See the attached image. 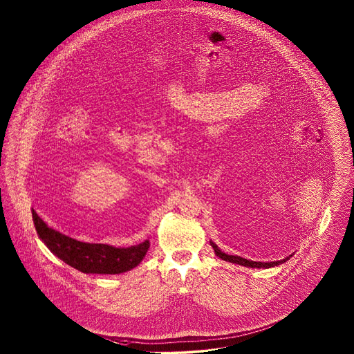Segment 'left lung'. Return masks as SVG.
Returning a JSON list of instances; mask_svg holds the SVG:
<instances>
[{
  "label": "left lung",
  "instance_id": "left-lung-1",
  "mask_svg": "<svg viewBox=\"0 0 354 354\" xmlns=\"http://www.w3.org/2000/svg\"><path fill=\"white\" fill-rule=\"evenodd\" d=\"M211 245H212L213 250H214V254L217 257H220L221 260L224 261H228V263H234V264H239V266H243V267H250V268H271V267H277V266H281L283 263H286L287 260H290V257L292 254H290L288 257L279 260V261H271V263H263V261H252V260H246L243 257H239V256H230V254H225L223 253L216 243H213L211 241Z\"/></svg>",
  "mask_w": 354,
  "mask_h": 354
}]
</instances>
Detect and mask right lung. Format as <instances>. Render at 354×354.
<instances>
[{
    "label": "right lung",
    "instance_id": "obj_1",
    "mask_svg": "<svg viewBox=\"0 0 354 354\" xmlns=\"http://www.w3.org/2000/svg\"><path fill=\"white\" fill-rule=\"evenodd\" d=\"M34 217L38 235L49 250L83 274L118 275L127 272L141 264L150 246L149 241L130 248L82 242L49 228L38 216L34 214Z\"/></svg>",
    "mask_w": 354,
    "mask_h": 354
}]
</instances>
